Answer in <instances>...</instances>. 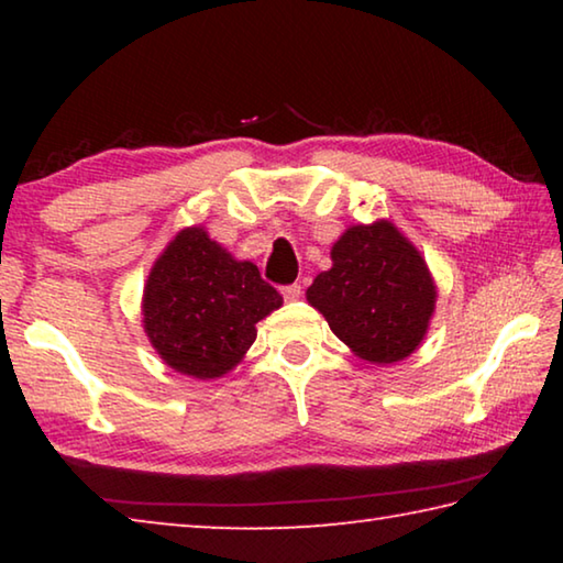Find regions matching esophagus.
Segmentation results:
<instances>
[{"label": "esophagus", "instance_id": "34e87169", "mask_svg": "<svg viewBox=\"0 0 563 563\" xmlns=\"http://www.w3.org/2000/svg\"><path fill=\"white\" fill-rule=\"evenodd\" d=\"M280 292H283V298H285V300H298V298H300V292H302V288H300L298 283H290V285H283Z\"/></svg>", "mask_w": 563, "mask_h": 563}]
</instances>
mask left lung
Instances as JSON below:
<instances>
[{
  "label": "left lung",
  "instance_id": "obj_1",
  "mask_svg": "<svg viewBox=\"0 0 563 563\" xmlns=\"http://www.w3.org/2000/svg\"><path fill=\"white\" fill-rule=\"evenodd\" d=\"M332 268L308 300L355 355L379 365L412 355L434 312L437 290L424 258L393 223L352 225L332 245Z\"/></svg>",
  "mask_w": 563,
  "mask_h": 563
}]
</instances>
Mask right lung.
<instances>
[{"label":"right lung","instance_id":"right-lung-1","mask_svg":"<svg viewBox=\"0 0 563 563\" xmlns=\"http://www.w3.org/2000/svg\"><path fill=\"white\" fill-rule=\"evenodd\" d=\"M280 305V292L253 263L235 261L203 228H186L148 275L144 328L176 373L213 379L241 362L255 342V322Z\"/></svg>","mask_w":563,"mask_h":563}]
</instances>
